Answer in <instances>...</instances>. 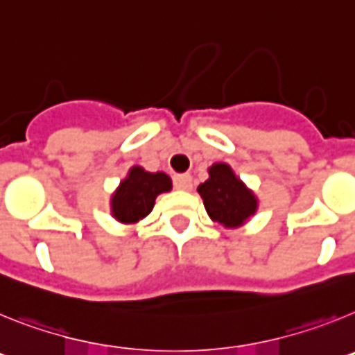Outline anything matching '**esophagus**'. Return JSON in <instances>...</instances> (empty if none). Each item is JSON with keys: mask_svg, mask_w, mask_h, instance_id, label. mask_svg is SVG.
<instances>
[{"mask_svg": "<svg viewBox=\"0 0 355 355\" xmlns=\"http://www.w3.org/2000/svg\"><path fill=\"white\" fill-rule=\"evenodd\" d=\"M174 187L178 188V190H183V192L192 190V175H190V174H175L174 175Z\"/></svg>", "mask_w": 355, "mask_h": 355, "instance_id": "34e87169", "label": "esophagus"}]
</instances>
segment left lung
I'll use <instances>...</instances> for the list:
<instances>
[{
  "instance_id": "obj_1",
  "label": "left lung",
  "mask_w": 355,
  "mask_h": 355,
  "mask_svg": "<svg viewBox=\"0 0 355 355\" xmlns=\"http://www.w3.org/2000/svg\"><path fill=\"white\" fill-rule=\"evenodd\" d=\"M208 174L209 178L197 187V192L202 197L209 218L225 229H236L247 224L258 211L259 200L256 193L234 174L227 163H213Z\"/></svg>"
}]
</instances>
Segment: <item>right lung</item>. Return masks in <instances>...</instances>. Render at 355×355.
<instances>
[{"label": "right lung", "mask_w": 355, "mask_h": 355, "mask_svg": "<svg viewBox=\"0 0 355 355\" xmlns=\"http://www.w3.org/2000/svg\"><path fill=\"white\" fill-rule=\"evenodd\" d=\"M171 190L172 180L165 172H149L135 165L112 193L110 213L121 224H139L153 211L156 197Z\"/></svg>", "instance_id": "add662e5"}]
</instances>
